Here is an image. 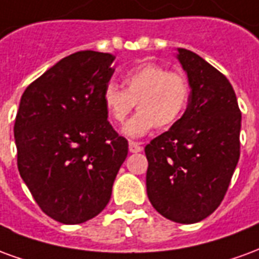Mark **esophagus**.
<instances>
[{"label": "esophagus", "mask_w": 259, "mask_h": 259, "mask_svg": "<svg viewBox=\"0 0 259 259\" xmlns=\"http://www.w3.org/2000/svg\"><path fill=\"white\" fill-rule=\"evenodd\" d=\"M129 151L130 152H141L143 151V147L140 143H136V141H130L129 143Z\"/></svg>", "instance_id": "obj_1"}]
</instances>
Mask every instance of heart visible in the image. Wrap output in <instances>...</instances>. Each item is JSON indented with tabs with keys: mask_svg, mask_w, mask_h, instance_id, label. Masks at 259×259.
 Here are the masks:
<instances>
[{
	"mask_svg": "<svg viewBox=\"0 0 259 259\" xmlns=\"http://www.w3.org/2000/svg\"><path fill=\"white\" fill-rule=\"evenodd\" d=\"M124 90L109 81L102 94L105 111L115 123H123L136 104L140 111L124 124L122 133L139 139L155 126L168 127L182 116L189 101V83L183 74L155 64L136 66L123 76Z\"/></svg>",
	"mask_w": 259,
	"mask_h": 259,
	"instance_id": "b5f03b06",
	"label": "heart"
}]
</instances>
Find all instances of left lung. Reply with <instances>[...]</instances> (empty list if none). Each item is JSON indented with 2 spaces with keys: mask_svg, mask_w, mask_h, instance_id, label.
I'll list each match as a JSON object with an SVG mask.
<instances>
[{
  "mask_svg": "<svg viewBox=\"0 0 259 259\" xmlns=\"http://www.w3.org/2000/svg\"><path fill=\"white\" fill-rule=\"evenodd\" d=\"M190 96L183 116L146 147L147 195L162 217L197 223L222 202L240 158L241 113L229 80L193 51L176 50Z\"/></svg>",
  "mask_w": 259,
  "mask_h": 259,
  "instance_id": "left-lung-1",
  "label": "left lung"
}]
</instances>
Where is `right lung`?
<instances>
[{"label":"right lung","mask_w":259,"mask_h":259,"mask_svg":"<svg viewBox=\"0 0 259 259\" xmlns=\"http://www.w3.org/2000/svg\"><path fill=\"white\" fill-rule=\"evenodd\" d=\"M113 61L112 54H72L20 98L14 126L20 178L42 212L65 225L107 206L127 157V140L112 129L102 102Z\"/></svg>","instance_id":"obj_1"}]
</instances>
